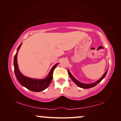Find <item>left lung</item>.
Returning a JSON list of instances; mask_svg holds the SVG:
<instances>
[{"instance_id": "1", "label": "left lung", "mask_w": 121, "mask_h": 121, "mask_svg": "<svg viewBox=\"0 0 121 121\" xmlns=\"http://www.w3.org/2000/svg\"><path fill=\"white\" fill-rule=\"evenodd\" d=\"M107 71H108V69L107 70V71H106V72L104 73V74L102 76V77L100 78L99 79V80H98L97 81L95 82L92 83H91V84H86V83H82L81 82H79L74 77V76L71 74V73L70 72V71L69 70V69L68 70V74L69 77L71 78V80H72L73 82H74L78 86L81 87V88H82V89H90V88H91V87H93L94 86H95L97 85L98 84H99L100 82H101L102 79H103L105 77L106 74H107Z\"/></svg>"}]
</instances>
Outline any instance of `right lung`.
I'll return each instance as SVG.
<instances>
[{
  "label": "right lung",
  "instance_id": "add662e5",
  "mask_svg": "<svg viewBox=\"0 0 121 121\" xmlns=\"http://www.w3.org/2000/svg\"><path fill=\"white\" fill-rule=\"evenodd\" d=\"M22 43L18 47L16 51V54L14 56V73H15L16 78L19 81V82L26 89L33 92H40L45 90L49 85H50L53 78V73L54 69L58 65L59 63H56L51 68L50 72L48 73L47 76L43 79L32 78L24 76L20 72L19 66L17 64V53L19 52L20 48H21Z\"/></svg>",
  "mask_w": 121,
  "mask_h": 121
}]
</instances>
